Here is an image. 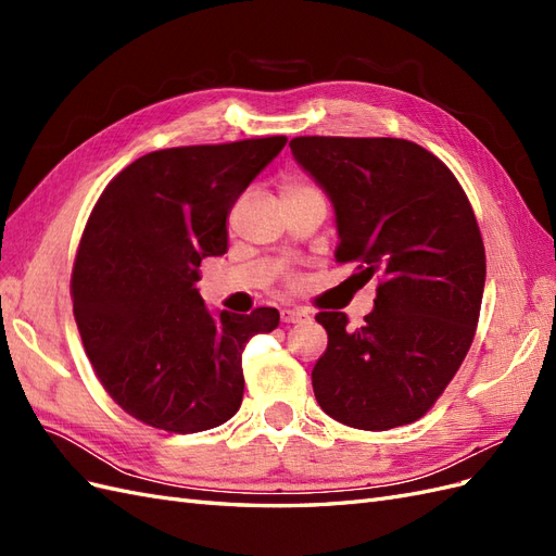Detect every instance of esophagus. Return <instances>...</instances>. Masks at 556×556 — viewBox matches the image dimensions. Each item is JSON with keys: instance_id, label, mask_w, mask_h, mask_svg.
Returning a JSON list of instances; mask_svg holds the SVG:
<instances>
[{"instance_id": "1", "label": "esophagus", "mask_w": 556, "mask_h": 556, "mask_svg": "<svg viewBox=\"0 0 556 556\" xmlns=\"http://www.w3.org/2000/svg\"><path fill=\"white\" fill-rule=\"evenodd\" d=\"M280 319L285 325H299V323H308L311 315L301 308H285L280 311Z\"/></svg>"}]
</instances>
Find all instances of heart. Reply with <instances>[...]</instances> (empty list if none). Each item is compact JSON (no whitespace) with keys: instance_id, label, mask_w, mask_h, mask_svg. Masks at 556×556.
I'll return each mask as SVG.
<instances>
[{"instance_id":"1","label":"heart","mask_w":556,"mask_h":556,"mask_svg":"<svg viewBox=\"0 0 556 556\" xmlns=\"http://www.w3.org/2000/svg\"><path fill=\"white\" fill-rule=\"evenodd\" d=\"M313 188L308 182H304V180H296V178H288L282 182V197H288V194H301V192H311Z\"/></svg>"}]
</instances>
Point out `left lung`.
<instances>
[{"mask_svg": "<svg viewBox=\"0 0 556 556\" xmlns=\"http://www.w3.org/2000/svg\"><path fill=\"white\" fill-rule=\"evenodd\" d=\"M290 148L331 199L336 260L382 280L364 327L315 315L329 336L311 374L315 399L355 429L410 425L473 343L486 274L473 208L447 166L406 139L299 137Z\"/></svg>", "mask_w": 556, "mask_h": 556, "instance_id": "1", "label": "left lung"}]
</instances>
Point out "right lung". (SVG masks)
<instances>
[{
    "mask_svg": "<svg viewBox=\"0 0 556 556\" xmlns=\"http://www.w3.org/2000/svg\"><path fill=\"white\" fill-rule=\"evenodd\" d=\"M285 143L155 150L97 201L74 264V317L104 390L150 427L206 431L241 408L243 350L280 315L211 311L199 264L225 255L231 206Z\"/></svg>",
    "mask_w": 556,
    "mask_h": 556,
    "instance_id": "obj_1",
    "label": "right lung"
}]
</instances>
